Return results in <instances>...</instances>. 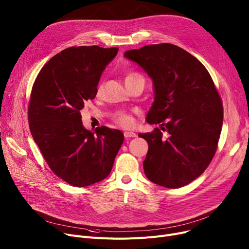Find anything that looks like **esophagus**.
Returning <instances> with one entry per match:
<instances>
[{
    "mask_svg": "<svg viewBox=\"0 0 249 249\" xmlns=\"http://www.w3.org/2000/svg\"><path fill=\"white\" fill-rule=\"evenodd\" d=\"M124 136L126 138H131V137H136L137 134L134 133V132H131V131H125L124 132Z\"/></svg>",
    "mask_w": 249,
    "mask_h": 249,
    "instance_id": "esophagus-1",
    "label": "esophagus"
}]
</instances>
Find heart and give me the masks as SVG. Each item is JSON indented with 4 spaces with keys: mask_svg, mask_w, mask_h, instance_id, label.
<instances>
[{
    "mask_svg": "<svg viewBox=\"0 0 249 249\" xmlns=\"http://www.w3.org/2000/svg\"><path fill=\"white\" fill-rule=\"evenodd\" d=\"M137 77H140L142 78L139 74L137 73H129L127 76H126V80H131V78H137ZM117 122L119 123L121 126L123 127H131L133 125V119L131 116L129 115H125V114H121L117 117Z\"/></svg>",
    "mask_w": 249,
    "mask_h": 249,
    "instance_id": "heart-1",
    "label": "heart"
}]
</instances>
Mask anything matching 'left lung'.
Masks as SVG:
<instances>
[{
  "instance_id": "8db88e82",
  "label": "left lung",
  "mask_w": 249,
  "mask_h": 249,
  "mask_svg": "<svg viewBox=\"0 0 249 249\" xmlns=\"http://www.w3.org/2000/svg\"><path fill=\"white\" fill-rule=\"evenodd\" d=\"M124 57L138 64L153 85L145 120L160 128L138 134L148 143L145 176L164 188L184 187L204 173L217 149L223 107L212 77L197 58L174 44L131 49Z\"/></svg>"
}]
</instances>
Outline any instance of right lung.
I'll return each mask as SVG.
<instances>
[{
  "mask_svg": "<svg viewBox=\"0 0 249 249\" xmlns=\"http://www.w3.org/2000/svg\"><path fill=\"white\" fill-rule=\"evenodd\" d=\"M118 47H70L52 57L39 72L28 109L31 135L58 178L74 187L106 178L124 141L117 129L87 130L81 110L94 99L100 77Z\"/></svg>",
  "mask_w": 249,
  "mask_h": 249,
  "instance_id": "add662e5",
  "label": "right lung"
}]
</instances>
